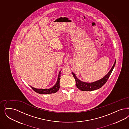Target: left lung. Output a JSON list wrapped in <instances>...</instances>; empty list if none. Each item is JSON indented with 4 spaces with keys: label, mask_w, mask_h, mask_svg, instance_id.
Segmentation results:
<instances>
[{
    "label": "left lung",
    "mask_w": 129,
    "mask_h": 129,
    "mask_svg": "<svg viewBox=\"0 0 129 129\" xmlns=\"http://www.w3.org/2000/svg\"><path fill=\"white\" fill-rule=\"evenodd\" d=\"M115 63L116 60L111 70L109 72V73L107 74L106 75L104 76L102 79L92 83H87V82H84L80 81L76 77L75 74L72 72V75L75 80L76 85L77 87L82 91H91V90H94L101 88L106 83V82L107 81L110 76L111 74V72L113 71L114 67L115 65Z\"/></svg>",
    "instance_id": "8db88e82"
}]
</instances>
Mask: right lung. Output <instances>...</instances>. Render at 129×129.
Segmentation results:
<instances>
[{
    "label": "right lung",
    "mask_w": 129,
    "mask_h": 129,
    "mask_svg": "<svg viewBox=\"0 0 129 129\" xmlns=\"http://www.w3.org/2000/svg\"><path fill=\"white\" fill-rule=\"evenodd\" d=\"M60 72L61 71L59 72L58 76V80L56 84L55 85H54L52 88L49 89H38L34 88L31 86H30V87L36 92L39 94H41L53 93L57 92L60 88L59 81H60Z\"/></svg>",
    "instance_id": "obj_1"
}]
</instances>
